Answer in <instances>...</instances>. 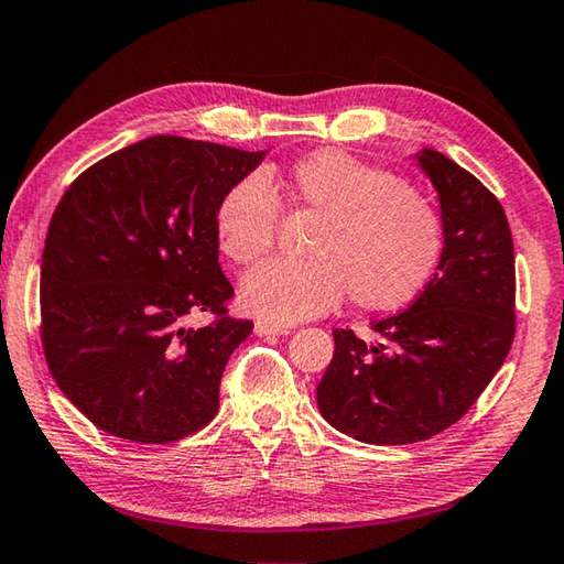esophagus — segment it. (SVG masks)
I'll return each instance as SVG.
<instances>
[{
	"label": "esophagus",
	"instance_id": "esophagus-1",
	"mask_svg": "<svg viewBox=\"0 0 564 564\" xmlns=\"http://www.w3.org/2000/svg\"><path fill=\"white\" fill-rule=\"evenodd\" d=\"M253 333L256 336H289L291 328L285 326H273V323H265V321H259L253 326Z\"/></svg>",
	"mask_w": 564,
	"mask_h": 564
}]
</instances>
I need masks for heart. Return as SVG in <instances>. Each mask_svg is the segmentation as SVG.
Listing matches in <instances>:
<instances>
[{
	"mask_svg": "<svg viewBox=\"0 0 564 564\" xmlns=\"http://www.w3.org/2000/svg\"><path fill=\"white\" fill-rule=\"evenodd\" d=\"M289 188L323 224L308 263L269 261L241 283V305L275 326L316 318L346 299L366 311H400L433 283L445 256L437 208L390 171L338 149L295 161ZM279 198L265 176L248 174L226 191L214 214L221 253L238 265L273 248Z\"/></svg>",
	"mask_w": 564,
	"mask_h": 564,
	"instance_id": "obj_1",
	"label": "heart"
}]
</instances>
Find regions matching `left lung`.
Here are the masks:
<instances>
[{
	"label": "left lung",
	"mask_w": 564,
	"mask_h": 564,
	"mask_svg": "<svg viewBox=\"0 0 564 564\" xmlns=\"http://www.w3.org/2000/svg\"><path fill=\"white\" fill-rule=\"evenodd\" d=\"M413 156L441 204V269L403 313L373 323L378 343L333 330L316 390L321 415L368 445L420 443L457 423L514 338V248L500 202L441 151Z\"/></svg>",
	"instance_id": "1"
}]
</instances>
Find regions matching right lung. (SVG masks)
I'll return each instance as SVG.
<instances>
[{
    "mask_svg": "<svg viewBox=\"0 0 564 564\" xmlns=\"http://www.w3.org/2000/svg\"><path fill=\"white\" fill-rule=\"evenodd\" d=\"M265 151L149 137L66 188L42 253V346L62 393L99 431L174 443L218 410L251 321L226 316L214 214ZM191 312H214L186 329Z\"/></svg>",
    "mask_w": 564,
    "mask_h": 564,
    "instance_id": "right-lung-1",
    "label": "right lung"
}]
</instances>
